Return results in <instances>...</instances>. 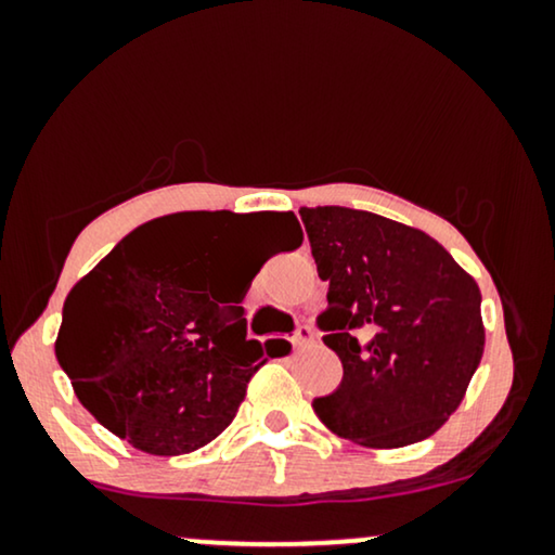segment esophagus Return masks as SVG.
<instances>
[{
  "label": "esophagus",
  "instance_id": "esophagus-1",
  "mask_svg": "<svg viewBox=\"0 0 555 555\" xmlns=\"http://www.w3.org/2000/svg\"><path fill=\"white\" fill-rule=\"evenodd\" d=\"M313 328L310 326H297V331L295 334H292V344H295V347H308L310 341H313Z\"/></svg>",
  "mask_w": 555,
  "mask_h": 555
}]
</instances>
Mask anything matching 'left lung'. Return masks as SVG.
<instances>
[{"mask_svg": "<svg viewBox=\"0 0 555 555\" xmlns=\"http://www.w3.org/2000/svg\"><path fill=\"white\" fill-rule=\"evenodd\" d=\"M328 308L323 341L344 375L313 401L328 430L367 449L436 433L480 365V286L420 229L344 206L299 208Z\"/></svg>", "mask_w": 555, "mask_h": 555, "instance_id": "left-lung-1", "label": "left lung"}]
</instances>
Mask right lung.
<instances>
[{"label": "right lung", "instance_id": "add662e5", "mask_svg": "<svg viewBox=\"0 0 555 555\" xmlns=\"http://www.w3.org/2000/svg\"><path fill=\"white\" fill-rule=\"evenodd\" d=\"M229 211L162 216L130 232L73 286L54 352L80 404L135 449L180 456L211 443L237 415L263 347L247 339L242 297L256 271L214 276L232 247ZM286 250L302 245L295 214H269Z\"/></svg>", "mask_w": 555, "mask_h": 555}]
</instances>
